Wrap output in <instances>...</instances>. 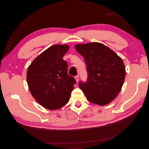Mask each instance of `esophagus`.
Returning <instances> with one entry per match:
<instances>
[{
    "label": "esophagus",
    "instance_id": "obj_1",
    "mask_svg": "<svg viewBox=\"0 0 149 149\" xmlns=\"http://www.w3.org/2000/svg\"><path fill=\"white\" fill-rule=\"evenodd\" d=\"M74 79H75V80H76L77 83H78V82H79V76H76V77H74Z\"/></svg>",
    "mask_w": 149,
    "mask_h": 149
}]
</instances>
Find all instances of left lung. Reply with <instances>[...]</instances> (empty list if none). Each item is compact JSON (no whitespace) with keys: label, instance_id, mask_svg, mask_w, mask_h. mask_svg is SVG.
Instances as JSON below:
<instances>
[{"label":"left lung","instance_id":"obj_1","mask_svg":"<svg viewBox=\"0 0 149 149\" xmlns=\"http://www.w3.org/2000/svg\"><path fill=\"white\" fill-rule=\"evenodd\" d=\"M75 49L84 57L88 81L79 87L90 102L103 106L110 103L120 92L126 68L120 57L100 42L78 44Z\"/></svg>","mask_w":149,"mask_h":149}]
</instances>
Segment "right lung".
<instances>
[{"label":"right lung","mask_w":149,"mask_h":149,"mask_svg":"<svg viewBox=\"0 0 149 149\" xmlns=\"http://www.w3.org/2000/svg\"><path fill=\"white\" fill-rule=\"evenodd\" d=\"M67 44H55L38 55L29 66L27 82L34 99L43 107L56 110L66 105L76 80L68 74L63 57Z\"/></svg>","instance_id":"obj_1"}]
</instances>
